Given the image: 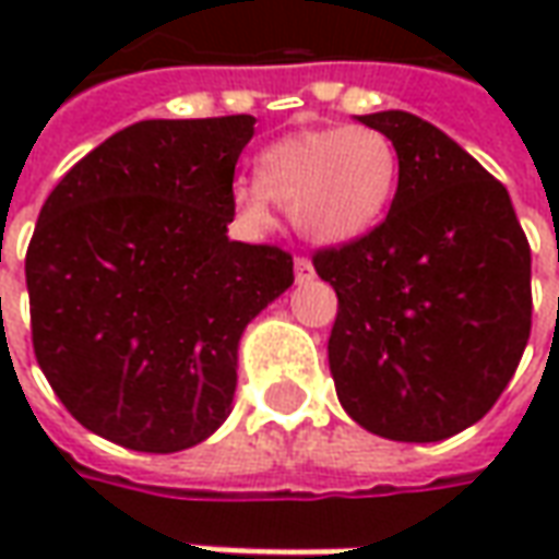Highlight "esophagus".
Listing matches in <instances>:
<instances>
[{
	"instance_id": "34e87169",
	"label": "esophagus",
	"mask_w": 559,
	"mask_h": 559,
	"mask_svg": "<svg viewBox=\"0 0 559 559\" xmlns=\"http://www.w3.org/2000/svg\"><path fill=\"white\" fill-rule=\"evenodd\" d=\"M296 284H308V281H314V263L308 260V257H296Z\"/></svg>"
}]
</instances>
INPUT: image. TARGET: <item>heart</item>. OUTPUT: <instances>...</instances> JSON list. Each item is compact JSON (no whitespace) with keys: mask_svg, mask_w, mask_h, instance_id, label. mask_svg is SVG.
I'll list each match as a JSON object with an SVG mask.
<instances>
[{"mask_svg":"<svg viewBox=\"0 0 559 559\" xmlns=\"http://www.w3.org/2000/svg\"><path fill=\"white\" fill-rule=\"evenodd\" d=\"M399 176V148L377 128H299L257 155V182L233 185V203L248 224L269 227L278 200L305 239L347 245L386 218Z\"/></svg>","mask_w":559,"mask_h":559,"instance_id":"1","label":"heart"}]
</instances>
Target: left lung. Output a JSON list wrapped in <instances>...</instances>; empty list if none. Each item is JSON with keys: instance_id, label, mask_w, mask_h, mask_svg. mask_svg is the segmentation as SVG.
Masks as SVG:
<instances>
[{"instance_id": "left-lung-1", "label": "left lung", "mask_w": 559, "mask_h": 559, "mask_svg": "<svg viewBox=\"0 0 559 559\" xmlns=\"http://www.w3.org/2000/svg\"><path fill=\"white\" fill-rule=\"evenodd\" d=\"M401 158L386 221L317 251L338 293L329 368L365 431L437 443L491 411L530 338V245L509 191L440 128L404 110L356 116Z\"/></svg>"}]
</instances>
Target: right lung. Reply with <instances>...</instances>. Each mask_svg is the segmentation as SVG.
Here are the masks:
<instances>
[{
	"mask_svg": "<svg viewBox=\"0 0 559 559\" xmlns=\"http://www.w3.org/2000/svg\"><path fill=\"white\" fill-rule=\"evenodd\" d=\"M254 116L143 119L78 160L26 251L32 344L68 413L134 452H182L233 411L245 326L293 257L233 242Z\"/></svg>",
	"mask_w": 559,
	"mask_h": 559,
	"instance_id": "1",
	"label": "right lung"
}]
</instances>
